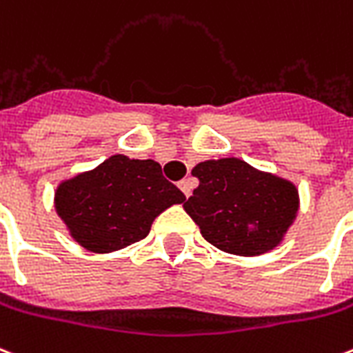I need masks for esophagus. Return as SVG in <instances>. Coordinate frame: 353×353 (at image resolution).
Masks as SVG:
<instances>
[{
    "label": "esophagus",
    "instance_id": "esophagus-1",
    "mask_svg": "<svg viewBox=\"0 0 353 353\" xmlns=\"http://www.w3.org/2000/svg\"><path fill=\"white\" fill-rule=\"evenodd\" d=\"M179 188H181L183 194H185L188 198V196L192 194V188H194V183L190 181V179H183V181L179 183Z\"/></svg>",
    "mask_w": 353,
    "mask_h": 353
}]
</instances>
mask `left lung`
<instances>
[{
    "instance_id": "left-lung-1",
    "label": "left lung",
    "mask_w": 353,
    "mask_h": 353,
    "mask_svg": "<svg viewBox=\"0 0 353 353\" xmlns=\"http://www.w3.org/2000/svg\"><path fill=\"white\" fill-rule=\"evenodd\" d=\"M198 188L183 203L207 242L241 257L276 250L300 211L292 181L236 157L209 159L192 168Z\"/></svg>"
}]
</instances>
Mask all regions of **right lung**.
Masks as SVG:
<instances>
[{
	"label": "right lung",
	"mask_w": 353,
	"mask_h": 353,
	"mask_svg": "<svg viewBox=\"0 0 353 353\" xmlns=\"http://www.w3.org/2000/svg\"><path fill=\"white\" fill-rule=\"evenodd\" d=\"M183 201L185 194L163 177L159 163L120 153L61 181L53 196L70 236L92 254L139 242L161 212Z\"/></svg>",
	"instance_id": "1"
}]
</instances>
